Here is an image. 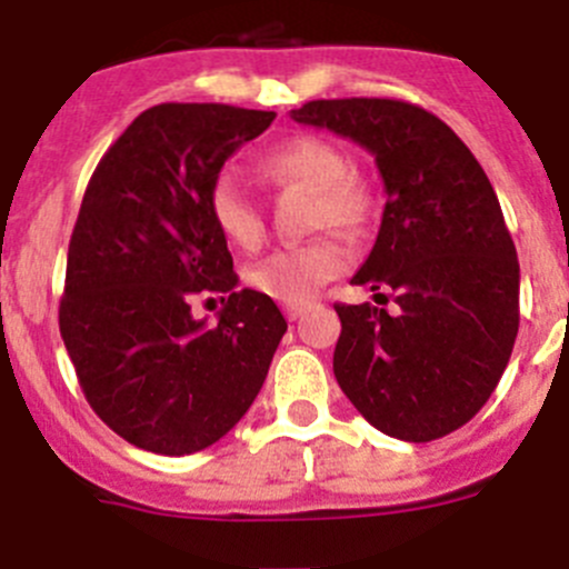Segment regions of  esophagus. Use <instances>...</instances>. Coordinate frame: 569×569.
<instances>
[{
	"mask_svg": "<svg viewBox=\"0 0 569 569\" xmlns=\"http://www.w3.org/2000/svg\"><path fill=\"white\" fill-rule=\"evenodd\" d=\"M283 313H286V319H289V322H295V319L302 317V306H286Z\"/></svg>",
	"mask_w": 569,
	"mask_h": 569,
	"instance_id": "1",
	"label": "esophagus"
}]
</instances>
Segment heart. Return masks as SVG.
<instances>
[{
  "mask_svg": "<svg viewBox=\"0 0 569 569\" xmlns=\"http://www.w3.org/2000/svg\"><path fill=\"white\" fill-rule=\"evenodd\" d=\"M261 169L278 183H297L313 191V228L356 230L367 222L369 200L361 186L350 180L352 163L333 141L319 136H295L263 156ZM208 213L219 233L241 250H252L263 239V219L256 197L233 169H222L208 186ZM347 267V247L336 236H313L274 250L252 263L244 280L261 295L283 306H302L325 283L339 278Z\"/></svg>",
  "mask_w": 569,
  "mask_h": 569,
  "instance_id": "b5f03b06",
  "label": "heart"
}]
</instances>
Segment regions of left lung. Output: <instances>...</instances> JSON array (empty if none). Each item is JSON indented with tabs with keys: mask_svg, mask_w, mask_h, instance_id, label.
<instances>
[{
	"mask_svg": "<svg viewBox=\"0 0 569 569\" xmlns=\"http://www.w3.org/2000/svg\"><path fill=\"white\" fill-rule=\"evenodd\" d=\"M291 116L367 147L386 189L352 283L397 311L336 302V380L378 431L448 437L489 400L520 328V263L498 194L465 141L419 104L313 99Z\"/></svg>",
	"mask_w": 569,
	"mask_h": 569,
	"instance_id": "left-lung-1",
	"label": "left lung"
}]
</instances>
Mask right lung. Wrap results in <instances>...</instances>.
Masks as SVG:
<instances>
[{
    "label": "right lung",
    "mask_w": 569,
    "mask_h": 569,
    "mask_svg": "<svg viewBox=\"0 0 569 569\" xmlns=\"http://www.w3.org/2000/svg\"><path fill=\"white\" fill-rule=\"evenodd\" d=\"M272 110L163 102L138 116L93 169L60 297V336L82 395L130 445L186 456L219 442L261 391L286 319L236 291L208 186ZM200 290L228 293L220 322L190 317Z\"/></svg>",
    "instance_id": "obj_1"
}]
</instances>
